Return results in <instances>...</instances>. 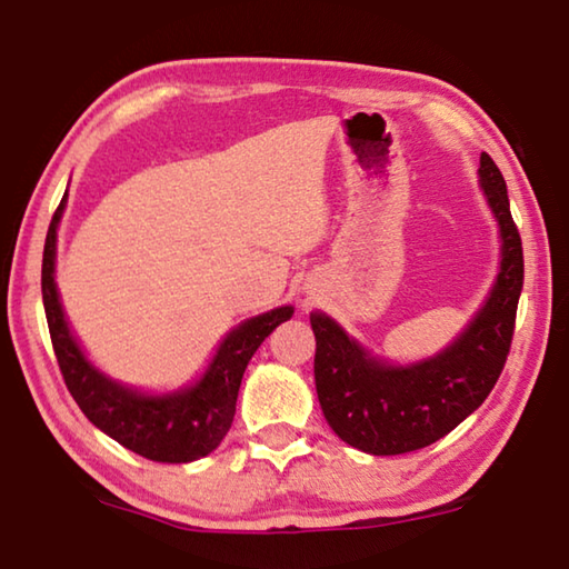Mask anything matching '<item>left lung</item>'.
Here are the masks:
<instances>
[{
    "label": "left lung",
    "mask_w": 569,
    "mask_h": 569,
    "mask_svg": "<svg viewBox=\"0 0 569 569\" xmlns=\"http://www.w3.org/2000/svg\"><path fill=\"white\" fill-rule=\"evenodd\" d=\"M479 180L500 223L502 262L490 299L453 346L399 368L368 356L330 317L311 315L319 405L335 433L366 453L418 451L451 433L485 402L508 361L523 288V247L506 180L485 151Z\"/></svg>",
    "instance_id": "1"
}]
</instances>
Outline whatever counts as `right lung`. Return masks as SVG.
Here are the masks:
<instances>
[{
	"instance_id": "right-lung-1",
	"label": "right lung",
	"mask_w": 569,
	"mask_h": 569,
	"mask_svg": "<svg viewBox=\"0 0 569 569\" xmlns=\"http://www.w3.org/2000/svg\"><path fill=\"white\" fill-rule=\"evenodd\" d=\"M63 203H67V196L56 208L46 234L41 288L56 361H59L63 383L74 397L79 410L102 433L116 438L118 443L131 448L143 459L186 463L211 453L229 433L231 420H234L239 383H242L247 363L260 348V342L278 325L291 319L293 309H273L268 315L247 319L244 325L231 330L196 387L167 397H143L139 391L126 389L87 361L77 340L71 338L67 319H63L53 283L56 227H59Z\"/></svg>"
}]
</instances>
